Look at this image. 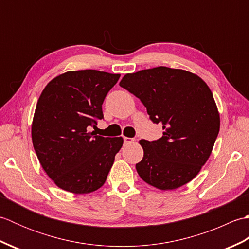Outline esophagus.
<instances>
[{"label":"esophagus","instance_id":"obj_1","mask_svg":"<svg viewBox=\"0 0 249 249\" xmlns=\"http://www.w3.org/2000/svg\"><path fill=\"white\" fill-rule=\"evenodd\" d=\"M124 144H129L131 142H134L133 138H128V137H124Z\"/></svg>","mask_w":249,"mask_h":249}]
</instances>
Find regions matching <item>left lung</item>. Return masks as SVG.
I'll list each match as a JSON object with an SVG mask.
<instances>
[{
	"label": "left lung",
	"instance_id": "obj_1",
	"mask_svg": "<svg viewBox=\"0 0 249 249\" xmlns=\"http://www.w3.org/2000/svg\"><path fill=\"white\" fill-rule=\"evenodd\" d=\"M120 86L139 98L150 120L163 129L160 139L139 141L144 152L136 163L139 177L162 190L192 181L219 133V114L210 88L195 73L165 66L127 73Z\"/></svg>",
	"mask_w": 249,
	"mask_h": 249
}]
</instances>
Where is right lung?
Segmentation results:
<instances>
[{
    "label": "right lung",
    "instance_id": "add662e5",
    "mask_svg": "<svg viewBox=\"0 0 249 249\" xmlns=\"http://www.w3.org/2000/svg\"><path fill=\"white\" fill-rule=\"evenodd\" d=\"M121 75L95 70L68 71L51 80L37 102L32 140L41 167L56 186L73 194L105 184L122 137L97 136L103 103Z\"/></svg>",
    "mask_w": 249,
    "mask_h": 249
}]
</instances>
